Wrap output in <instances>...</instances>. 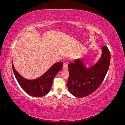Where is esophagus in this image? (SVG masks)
<instances>
[{"label":"esophagus","mask_w":125,"mask_h":125,"mask_svg":"<svg viewBox=\"0 0 125 125\" xmlns=\"http://www.w3.org/2000/svg\"><path fill=\"white\" fill-rule=\"evenodd\" d=\"M68 69V63L67 62H65L63 63V69L64 70H67Z\"/></svg>","instance_id":"esophagus-1"}]
</instances>
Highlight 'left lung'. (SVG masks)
Returning <instances> with one entry per match:
<instances>
[{
	"mask_svg": "<svg viewBox=\"0 0 125 125\" xmlns=\"http://www.w3.org/2000/svg\"><path fill=\"white\" fill-rule=\"evenodd\" d=\"M102 50L103 54L99 62L89 68H86L79 59L69 63L67 85L74 96L83 97L92 94L104 80L110 64L111 54L107 46H103Z\"/></svg>",
	"mask_w": 125,
	"mask_h": 125,
	"instance_id": "obj_1",
	"label": "left lung"
}]
</instances>
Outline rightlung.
<instances>
[{
	"instance_id": "1",
	"label": "right lung",
	"mask_w": 125,
	"mask_h": 125,
	"mask_svg": "<svg viewBox=\"0 0 125 125\" xmlns=\"http://www.w3.org/2000/svg\"><path fill=\"white\" fill-rule=\"evenodd\" d=\"M12 66L15 77L25 92L33 96L41 97L46 95L50 92L53 79L58 72L62 69L63 63L62 62L56 63L42 76L33 80H26L22 77L15 70L12 62Z\"/></svg>"
}]
</instances>
